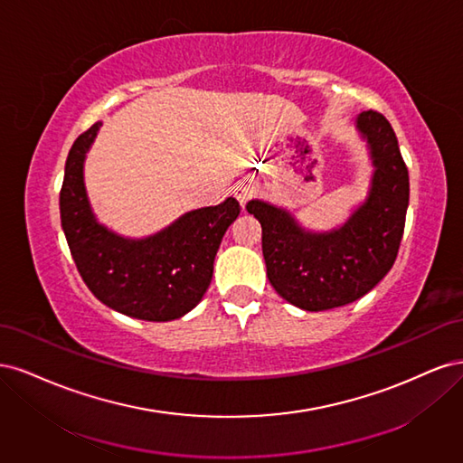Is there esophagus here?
<instances>
[{
	"label": "esophagus",
	"mask_w": 463,
	"mask_h": 463,
	"mask_svg": "<svg viewBox=\"0 0 463 463\" xmlns=\"http://www.w3.org/2000/svg\"><path fill=\"white\" fill-rule=\"evenodd\" d=\"M233 197L240 201V204L243 206L250 197H253V187L250 185H245V184H240V185H235V189H233Z\"/></svg>",
	"instance_id": "obj_1"
}]
</instances>
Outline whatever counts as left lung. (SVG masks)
<instances>
[{
  "label": "left lung",
  "mask_w": 463,
  "mask_h": 463,
  "mask_svg": "<svg viewBox=\"0 0 463 463\" xmlns=\"http://www.w3.org/2000/svg\"><path fill=\"white\" fill-rule=\"evenodd\" d=\"M373 177L365 203L340 228L307 232L288 210L266 201L247 203L262 228V255L274 289L305 311L354 303L390 272L402 243L410 204V175L388 119L361 111Z\"/></svg>",
  "instance_id": "1"
}]
</instances>
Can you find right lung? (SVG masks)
<instances>
[{"label":"right lung","instance_id":"1","mask_svg":"<svg viewBox=\"0 0 463 463\" xmlns=\"http://www.w3.org/2000/svg\"><path fill=\"white\" fill-rule=\"evenodd\" d=\"M100 121L77 137L60 193L61 228L77 270L94 298L133 318L165 322L199 305L213 279L222 237L241 206L228 197L191 210L145 240H128L98 223L85 189V156Z\"/></svg>","mask_w":463,"mask_h":463}]
</instances>
